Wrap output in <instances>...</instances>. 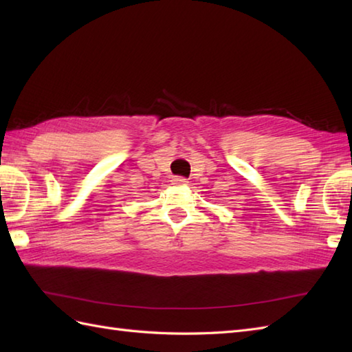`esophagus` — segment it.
Returning <instances> with one entry per match:
<instances>
[{"label":"esophagus","instance_id":"esophagus-1","mask_svg":"<svg viewBox=\"0 0 352 352\" xmlns=\"http://www.w3.org/2000/svg\"><path fill=\"white\" fill-rule=\"evenodd\" d=\"M172 183L177 184V186H186V184H188V178H184V177H174V180H172Z\"/></svg>","mask_w":352,"mask_h":352}]
</instances>
